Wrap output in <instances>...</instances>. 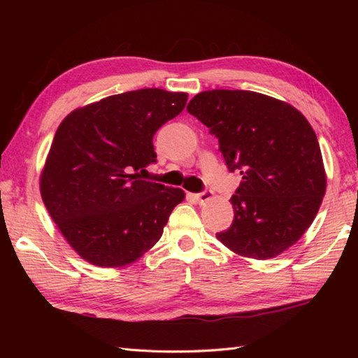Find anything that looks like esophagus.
Returning <instances> with one entry per match:
<instances>
[{
	"label": "esophagus",
	"mask_w": 358,
	"mask_h": 358,
	"mask_svg": "<svg viewBox=\"0 0 358 358\" xmlns=\"http://www.w3.org/2000/svg\"><path fill=\"white\" fill-rule=\"evenodd\" d=\"M212 196H214V192L210 191V189H206V191H203L200 194L195 195V199L199 200V203H204V201H209Z\"/></svg>",
	"instance_id": "obj_1"
}]
</instances>
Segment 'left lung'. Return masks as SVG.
Segmentation results:
<instances>
[{
  "mask_svg": "<svg viewBox=\"0 0 358 358\" xmlns=\"http://www.w3.org/2000/svg\"><path fill=\"white\" fill-rule=\"evenodd\" d=\"M187 112L209 127L229 172L234 222L217 238L235 254L266 260L295 245L313 224L326 191L317 135L291 104L250 90H206Z\"/></svg>",
  "mask_w": 358,
  "mask_h": 358,
  "instance_id": "1",
  "label": "left lung"
}]
</instances>
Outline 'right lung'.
<instances>
[{
  "label": "right lung",
  "instance_id": "add662e5",
  "mask_svg": "<svg viewBox=\"0 0 358 358\" xmlns=\"http://www.w3.org/2000/svg\"><path fill=\"white\" fill-rule=\"evenodd\" d=\"M187 94L140 89L77 109L58 126L41 173L45 209L67 243L101 268L134 263L159 240L178 187L140 178L157 162L154 135Z\"/></svg>",
  "mask_w": 358,
  "mask_h": 358
}]
</instances>
